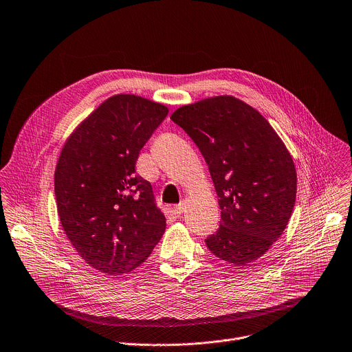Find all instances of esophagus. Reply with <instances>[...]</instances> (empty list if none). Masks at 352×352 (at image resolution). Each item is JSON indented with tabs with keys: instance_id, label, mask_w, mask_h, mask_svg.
<instances>
[{
	"instance_id": "obj_1",
	"label": "esophagus",
	"mask_w": 352,
	"mask_h": 352,
	"mask_svg": "<svg viewBox=\"0 0 352 352\" xmlns=\"http://www.w3.org/2000/svg\"><path fill=\"white\" fill-rule=\"evenodd\" d=\"M185 210H186V201H181L179 204H177V206L174 207V211H175L178 215H181L182 212H185Z\"/></svg>"
}]
</instances>
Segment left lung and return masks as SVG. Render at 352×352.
I'll return each mask as SVG.
<instances>
[{"label": "left lung", "instance_id": "left-lung-1", "mask_svg": "<svg viewBox=\"0 0 352 352\" xmlns=\"http://www.w3.org/2000/svg\"><path fill=\"white\" fill-rule=\"evenodd\" d=\"M170 119L203 155L221 208L208 250L248 267L280 238L292 215L297 173L286 145L246 102L219 95L178 107Z\"/></svg>", "mask_w": 352, "mask_h": 352}]
</instances>
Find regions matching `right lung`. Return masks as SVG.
Returning <instances> with one entry per match:
<instances>
[{
  "mask_svg": "<svg viewBox=\"0 0 352 352\" xmlns=\"http://www.w3.org/2000/svg\"><path fill=\"white\" fill-rule=\"evenodd\" d=\"M167 114V106L151 99L113 95L60 151L54 182L62 228L80 257L109 276L140 267L166 230L152 185L135 174V163Z\"/></svg>",
  "mask_w": 352,
  "mask_h": 352,
  "instance_id": "1",
  "label": "right lung"
}]
</instances>
